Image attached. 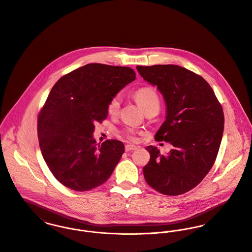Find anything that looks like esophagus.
<instances>
[{"label":"esophagus","mask_w":252,"mask_h":252,"mask_svg":"<svg viewBox=\"0 0 252 252\" xmlns=\"http://www.w3.org/2000/svg\"><path fill=\"white\" fill-rule=\"evenodd\" d=\"M136 149H137V147L135 145H126V152H131Z\"/></svg>","instance_id":"esophagus-1"}]
</instances>
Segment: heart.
<instances>
[{"mask_svg":"<svg viewBox=\"0 0 252 252\" xmlns=\"http://www.w3.org/2000/svg\"><path fill=\"white\" fill-rule=\"evenodd\" d=\"M134 97H135L138 105L144 111H146V110H148L152 107H158L159 108V98H158L157 93L149 87L140 88L139 90H137L135 92ZM119 108H120V96L115 95L109 101L107 110H108L109 114L114 115V114L118 112ZM127 136L130 139L133 138V136L131 134V131H129L127 133Z\"/></svg>","mask_w":252,"mask_h":252,"instance_id":"b5f03b06","label":"heart"}]
</instances>
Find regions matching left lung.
Instances as JSON below:
<instances>
[{
    "label": "left lung",
    "instance_id": "1",
    "mask_svg": "<svg viewBox=\"0 0 252 252\" xmlns=\"http://www.w3.org/2000/svg\"><path fill=\"white\" fill-rule=\"evenodd\" d=\"M143 79L157 86L166 104L165 121L156 133L173 149L160 155L146 150L151 158L143 168L147 184L164 195L186 193L212 169L222 139L224 115L213 89L194 72L175 64L136 66Z\"/></svg>",
    "mask_w": 252,
    "mask_h": 252
}]
</instances>
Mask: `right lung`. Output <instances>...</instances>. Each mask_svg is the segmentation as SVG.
<instances>
[{
	"instance_id": "obj_1",
	"label": "right lung",
	"mask_w": 252,
	"mask_h": 252,
	"mask_svg": "<svg viewBox=\"0 0 252 252\" xmlns=\"http://www.w3.org/2000/svg\"><path fill=\"white\" fill-rule=\"evenodd\" d=\"M135 78L127 66L88 63L53 86L38 115L37 136L42 157L62 185L87 191L111 176L125 146L112 139L96 147L94 124L107 118L111 98Z\"/></svg>"
}]
</instances>
